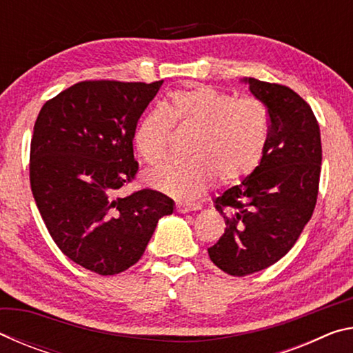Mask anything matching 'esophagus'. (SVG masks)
Instances as JSON below:
<instances>
[{"label":"esophagus","mask_w":353,"mask_h":353,"mask_svg":"<svg viewBox=\"0 0 353 353\" xmlns=\"http://www.w3.org/2000/svg\"><path fill=\"white\" fill-rule=\"evenodd\" d=\"M199 208H201L199 204H188V202H177V204H176V210L179 213L194 212V210H199Z\"/></svg>","instance_id":"34e87169"}]
</instances>
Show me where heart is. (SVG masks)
Masks as SVG:
<instances>
[{"label": "heart", "instance_id": "b5f03b06", "mask_svg": "<svg viewBox=\"0 0 353 353\" xmlns=\"http://www.w3.org/2000/svg\"><path fill=\"white\" fill-rule=\"evenodd\" d=\"M172 128L193 130L191 159L160 165L148 172L146 181L174 198L194 199L216 177L234 185L259 168L270 141L271 118L256 98H238L208 85L176 90L163 109L146 113L135 129L134 145L146 163L165 157Z\"/></svg>", "mask_w": 353, "mask_h": 353}]
</instances>
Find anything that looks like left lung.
Here are the masks:
<instances>
[{"mask_svg":"<svg viewBox=\"0 0 353 353\" xmlns=\"http://www.w3.org/2000/svg\"><path fill=\"white\" fill-rule=\"evenodd\" d=\"M271 118L265 157L252 174L214 199L225 230L210 260L234 277L274 265L294 246L318 201L321 130L305 99L282 83L249 77Z\"/></svg>","mask_w":353,"mask_h":353,"instance_id":"1","label":"left lung"}]
</instances>
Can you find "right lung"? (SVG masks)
I'll list each match as a JSON object with an SVG mask.
<instances>
[{"label":"right lung","instance_id":"right-lung-1","mask_svg":"<svg viewBox=\"0 0 353 353\" xmlns=\"http://www.w3.org/2000/svg\"><path fill=\"white\" fill-rule=\"evenodd\" d=\"M163 81H82L46 101L34 124L31 190L59 249L85 270L115 276L141 259L172 199L151 188L121 198L139 172L137 123Z\"/></svg>","mask_w":353,"mask_h":353}]
</instances>
